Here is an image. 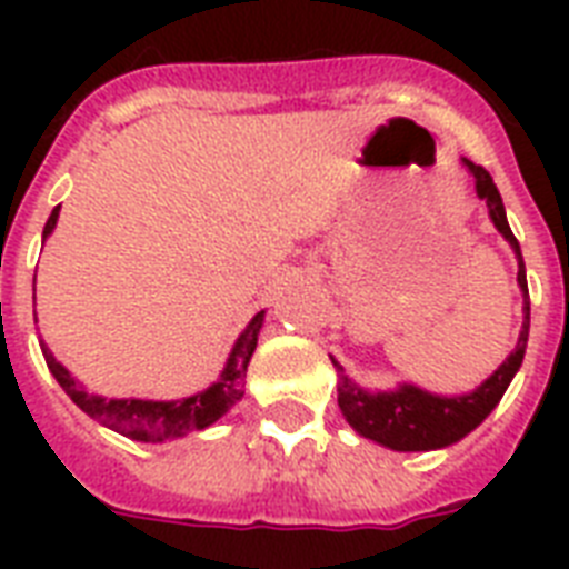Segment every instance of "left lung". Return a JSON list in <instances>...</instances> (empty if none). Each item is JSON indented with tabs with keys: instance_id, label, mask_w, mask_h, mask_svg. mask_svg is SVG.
I'll list each match as a JSON object with an SVG mask.
<instances>
[{
	"instance_id": "left-lung-1",
	"label": "left lung",
	"mask_w": 569,
	"mask_h": 569,
	"mask_svg": "<svg viewBox=\"0 0 569 569\" xmlns=\"http://www.w3.org/2000/svg\"><path fill=\"white\" fill-rule=\"evenodd\" d=\"M463 164L476 177V194L487 203L490 221H493L496 230L502 232L505 241L517 253V262H520L517 283L522 289V330L511 357L481 387L472 389V392H463V396H433V392L413 387V383H401V387L389 389V392H369V389L348 378L342 372V366L330 357L339 372V410L348 419V425L360 437L380 442V446H387L392 451L446 449L451 442L463 440L499 405V398L505 396V389H508L517 369L522 366V357H526V342H529V283H526V262H522L520 241L513 239L511 227H508L502 194L496 189L493 177L481 164H472L469 159H463Z\"/></svg>"
}]
</instances>
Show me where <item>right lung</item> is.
Wrapping results in <instances>:
<instances>
[{"label":"right lung","instance_id":"1","mask_svg":"<svg viewBox=\"0 0 569 569\" xmlns=\"http://www.w3.org/2000/svg\"><path fill=\"white\" fill-rule=\"evenodd\" d=\"M58 209H52L47 227H43V239L49 232L56 230ZM262 316L266 312H257L250 325L241 330V337L236 339L230 357H227V366H223L221 378L214 380L212 387L197 392L189 398H177V401H144V398H102L88 392L84 387H79V380L67 372L64 366L58 363L52 351H49L43 342V357H47L49 372L56 375V380L61 383L67 396L73 398L76 407H82L84 413L97 419L100 425L111 428V431L123 433V437H132V440L141 442H162V440H177V437H186L191 431H203L212 422H218L227 410H230L241 396H244V375H248V363L253 351H257V337L259 328H262Z\"/></svg>","mask_w":569,"mask_h":569}]
</instances>
